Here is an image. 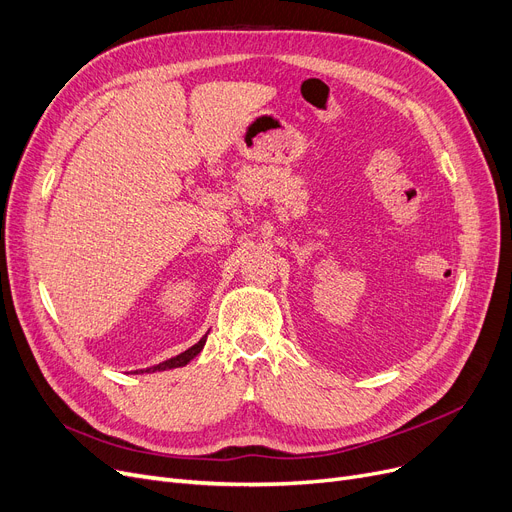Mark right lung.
<instances>
[{"instance_id":"add662e5","label":"right lung","mask_w":512,"mask_h":512,"mask_svg":"<svg viewBox=\"0 0 512 512\" xmlns=\"http://www.w3.org/2000/svg\"><path fill=\"white\" fill-rule=\"evenodd\" d=\"M210 334V332H208ZM208 334L203 336L197 344H193L191 349H187L185 353H180V355H176V357H172V359H166V361H161V363H157V365H151V367H147V370H136L134 374H153V372H166V370H174V367H185L189 361H193L199 353H201V349H203V344H206V338H208Z\"/></svg>"}]
</instances>
